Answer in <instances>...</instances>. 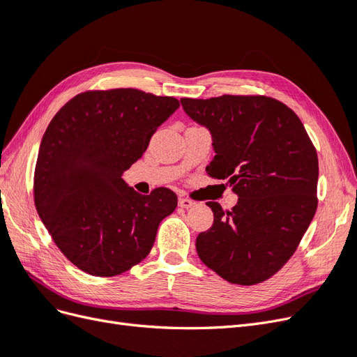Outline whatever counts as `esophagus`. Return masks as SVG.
<instances>
[{"label": "esophagus", "mask_w": 357, "mask_h": 357, "mask_svg": "<svg viewBox=\"0 0 357 357\" xmlns=\"http://www.w3.org/2000/svg\"><path fill=\"white\" fill-rule=\"evenodd\" d=\"M193 204L195 202L189 198H178V207H181V208H190Z\"/></svg>", "instance_id": "34e87169"}]
</instances>
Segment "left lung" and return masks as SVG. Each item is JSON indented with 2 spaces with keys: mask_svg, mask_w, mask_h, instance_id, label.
<instances>
[{
  "mask_svg": "<svg viewBox=\"0 0 357 357\" xmlns=\"http://www.w3.org/2000/svg\"><path fill=\"white\" fill-rule=\"evenodd\" d=\"M211 132L213 178H228L238 202L231 211L207 202L213 226L197 238L201 261L241 286L273 277L295 253L317 208L316 147L294 110L264 95L180 100Z\"/></svg>",
  "mask_w": 357,
  "mask_h": 357,
  "instance_id": "obj_1",
  "label": "left lung"
}]
</instances>
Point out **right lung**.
Returning a JSON list of instances; mask_svg holds the SVG:
<instances>
[{"label":"right lung","instance_id":"obj_1","mask_svg":"<svg viewBox=\"0 0 357 357\" xmlns=\"http://www.w3.org/2000/svg\"><path fill=\"white\" fill-rule=\"evenodd\" d=\"M178 107L172 96L132 88L88 91L52 119L36 164V208L59 250L82 271L119 275L152 250L177 195L167 188L139 195L123 172Z\"/></svg>","mask_w":357,"mask_h":357}]
</instances>
